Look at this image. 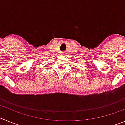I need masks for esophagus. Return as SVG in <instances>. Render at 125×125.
Returning a JSON list of instances; mask_svg holds the SVG:
<instances>
[{
  "mask_svg": "<svg viewBox=\"0 0 125 125\" xmlns=\"http://www.w3.org/2000/svg\"><path fill=\"white\" fill-rule=\"evenodd\" d=\"M62 54V55H64V54H66V52H62V53H61Z\"/></svg>",
  "mask_w": 125,
  "mask_h": 125,
  "instance_id": "obj_1",
  "label": "esophagus"
}]
</instances>
